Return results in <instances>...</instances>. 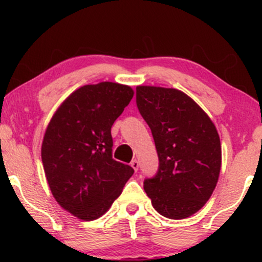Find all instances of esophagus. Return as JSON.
Instances as JSON below:
<instances>
[{
    "mask_svg": "<svg viewBox=\"0 0 262 262\" xmlns=\"http://www.w3.org/2000/svg\"><path fill=\"white\" fill-rule=\"evenodd\" d=\"M131 167L134 168L135 171H137V170H138V168H139V162H138V161H137V160L131 161Z\"/></svg>",
    "mask_w": 262,
    "mask_h": 262,
    "instance_id": "1",
    "label": "esophagus"
}]
</instances>
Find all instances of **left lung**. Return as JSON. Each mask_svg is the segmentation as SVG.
<instances>
[{"mask_svg": "<svg viewBox=\"0 0 262 262\" xmlns=\"http://www.w3.org/2000/svg\"><path fill=\"white\" fill-rule=\"evenodd\" d=\"M136 103L151 130L159 169L144 191L162 216L195 213L216 187L222 163L218 132L207 114L178 89L139 85Z\"/></svg>", "mask_w": 262, "mask_h": 262, "instance_id": "1", "label": "left lung"}]
</instances>
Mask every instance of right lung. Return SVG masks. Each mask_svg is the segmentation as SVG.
<instances>
[{"label": "right lung", "instance_id": "right-lung-1", "mask_svg": "<svg viewBox=\"0 0 262 262\" xmlns=\"http://www.w3.org/2000/svg\"><path fill=\"white\" fill-rule=\"evenodd\" d=\"M134 91L101 82L78 88L53 114L41 145L50 189L63 209L83 221L101 217L121 194L134 168L112 157L111 127Z\"/></svg>", "mask_w": 262, "mask_h": 262}]
</instances>
